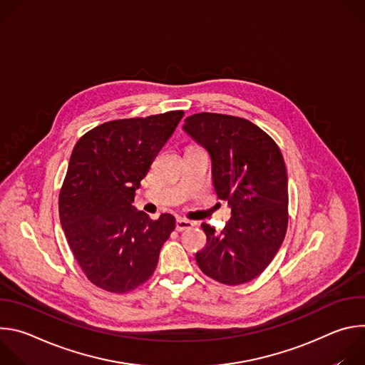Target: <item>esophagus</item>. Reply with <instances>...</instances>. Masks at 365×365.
<instances>
[{"mask_svg":"<svg viewBox=\"0 0 365 365\" xmlns=\"http://www.w3.org/2000/svg\"><path fill=\"white\" fill-rule=\"evenodd\" d=\"M193 227V222L192 221H187V220H183V218H179L176 221V230L178 231H185V230H189Z\"/></svg>","mask_w":365,"mask_h":365,"instance_id":"esophagus-1","label":"esophagus"}]
</instances>
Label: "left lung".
Instances as JSON below:
<instances>
[{
  "instance_id": "left-lung-1",
  "label": "left lung",
  "mask_w": 365,
  "mask_h": 365,
  "mask_svg": "<svg viewBox=\"0 0 365 365\" xmlns=\"http://www.w3.org/2000/svg\"><path fill=\"white\" fill-rule=\"evenodd\" d=\"M183 131L210 153L215 192L231 207L222 231L202 224L206 247L196 252V263L220 283H247L266 270L286 235L282 151L262 128L240 117L195 114L185 120Z\"/></svg>"
}]
</instances>
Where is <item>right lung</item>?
I'll return each instance as SVG.
<instances>
[{
	"label": "right lung",
	"instance_id": "obj_1",
	"mask_svg": "<svg viewBox=\"0 0 365 365\" xmlns=\"http://www.w3.org/2000/svg\"><path fill=\"white\" fill-rule=\"evenodd\" d=\"M183 111L103 123L76 143L59 195L63 232L95 286L130 292L150 279L175 217L150 220L133 206L135 190Z\"/></svg>",
	"mask_w": 365,
	"mask_h": 365
}]
</instances>
